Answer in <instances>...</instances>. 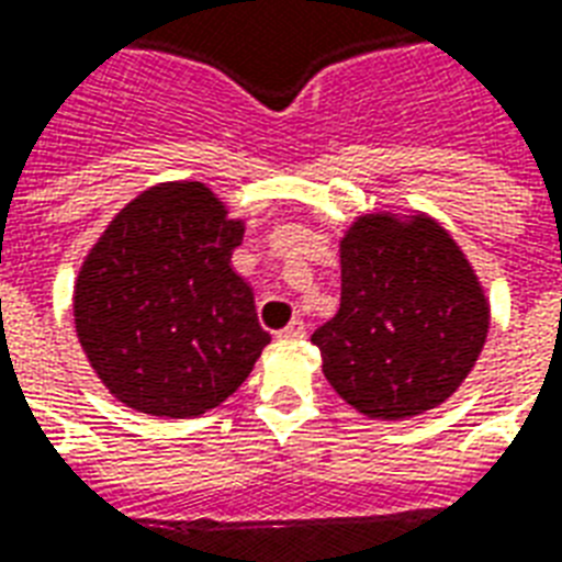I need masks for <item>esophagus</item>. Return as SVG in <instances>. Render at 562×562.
Returning a JSON list of instances; mask_svg holds the SVG:
<instances>
[{"mask_svg":"<svg viewBox=\"0 0 562 562\" xmlns=\"http://www.w3.org/2000/svg\"><path fill=\"white\" fill-rule=\"evenodd\" d=\"M306 336V324L300 318H294L285 329H280V338H285V341H297V338Z\"/></svg>","mask_w":562,"mask_h":562,"instance_id":"obj_1","label":"esophagus"}]
</instances>
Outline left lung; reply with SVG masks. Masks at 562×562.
I'll return each instance as SVG.
<instances>
[{
  "label": "left lung",
  "mask_w": 562,
  "mask_h": 562,
  "mask_svg": "<svg viewBox=\"0 0 562 562\" xmlns=\"http://www.w3.org/2000/svg\"><path fill=\"white\" fill-rule=\"evenodd\" d=\"M341 303L312 333L338 397L380 422L436 409L462 385L490 333L477 273L430 214H359L338 241Z\"/></svg>",
  "instance_id": "8db88e82"
}]
</instances>
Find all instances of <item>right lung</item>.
<instances>
[{
    "instance_id": "right-lung-1",
    "label": "right lung",
    "mask_w": 562,
    "mask_h": 562,
    "mask_svg": "<svg viewBox=\"0 0 562 562\" xmlns=\"http://www.w3.org/2000/svg\"><path fill=\"white\" fill-rule=\"evenodd\" d=\"M244 221L205 182H158L120 209L72 285L85 357L120 404L194 418L262 357L250 282L233 268Z\"/></svg>"
}]
</instances>
